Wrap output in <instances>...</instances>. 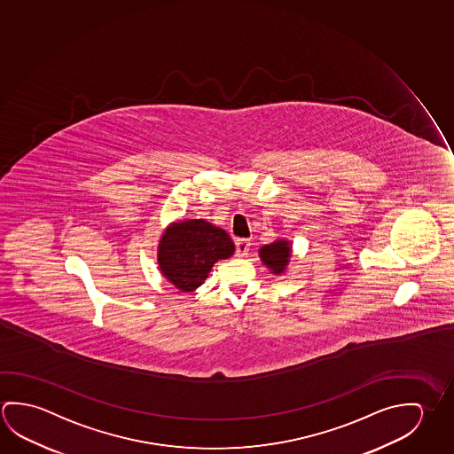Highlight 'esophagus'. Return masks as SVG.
Masks as SVG:
<instances>
[{"instance_id":"1","label":"esophagus","mask_w":454,"mask_h":454,"mask_svg":"<svg viewBox=\"0 0 454 454\" xmlns=\"http://www.w3.org/2000/svg\"><path fill=\"white\" fill-rule=\"evenodd\" d=\"M250 240L248 239H236V253H238V256H247L248 252H250Z\"/></svg>"}]
</instances>
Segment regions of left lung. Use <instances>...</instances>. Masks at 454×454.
<instances>
[{"label": "left lung", "mask_w": 454, "mask_h": 454, "mask_svg": "<svg viewBox=\"0 0 454 454\" xmlns=\"http://www.w3.org/2000/svg\"><path fill=\"white\" fill-rule=\"evenodd\" d=\"M290 252L288 240H277V242L262 247L260 250V256L262 262L269 269H272L274 274H282L290 261Z\"/></svg>", "instance_id": "1"}]
</instances>
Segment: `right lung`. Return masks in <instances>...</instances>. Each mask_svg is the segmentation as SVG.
Instances as JSON below:
<instances>
[{"label": "right lung", "instance_id": "1", "mask_svg": "<svg viewBox=\"0 0 454 454\" xmlns=\"http://www.w3.org/2000/svg\"><path fill=\"white\" fill-rule=\"evenodd\" d=\"M234 253L226 231L206 220H186L172 224L158 247V264L164 277L180 291H193L207 278L218 260Z\"/></svg>", "mask_w": 454, "mask_h": 454}]
</instances>
